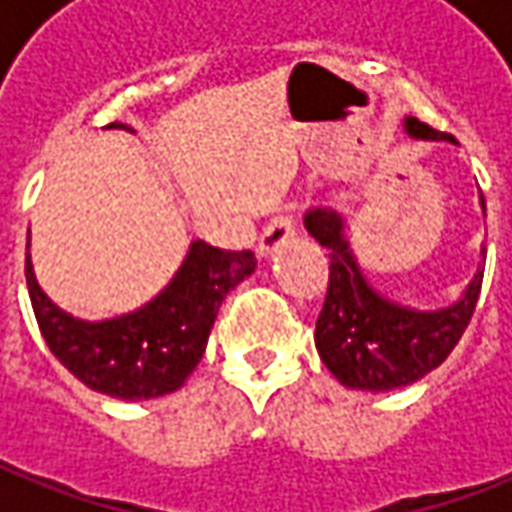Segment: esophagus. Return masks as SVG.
Listing matches in <instances>:
<instances>
[{
	"label": "esophagus",
	"instance_id": "obj_1",
	"mask_svg": "<svg viewBox=\"0 0 512 512\" xmlns=\"http://www.w3.org/2000/svg\"><path fill=\"white\" fill-rule=\"evenodd\" d=\"M294 232H297V221H294V215H277L274 221H269V227L263 229V235H260V243H257V252L260 257H271L283 243H288L294 238Z\"/></svg>",
	"mask_w": 512,
	"mask_h": 512
}]
</instances>
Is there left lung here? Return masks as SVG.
I'll return each instance as SVG.
<instances>
[{"label": "left lung", "instance_id": "left-lung-1", "mask_svg": "<svg viewBox=\"0 0 512 512\" xmlns=\"http://www.w3.org/2000/svg\"><path fill=\"white\" fill-rule=\"evenodd\" d=\"M403 128L415 139L454 142V137L420 123L417 117H406ZM479 204L485 212L482 193ZM305 229L330 252L328 294L316 319L314 342L319 358L339 384L367 392H387L415 384L446 361L474 316L485 274L482 266L476 269L474 280L462 291L460 300L437 311H417L387 300L367 283L344 238V218L339 212L314 207L305 212Z\"/></svg>", "mask_w": 512, "mask_h": 512}]
</instances>
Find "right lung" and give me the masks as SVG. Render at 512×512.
I'll return each instance as SVG.
<instances>
[{
    "mask_svg": "<svg viewBox=\"0 0 512 512\" xmlns=\"http://www.w3.org/2000/svg\"><path fill=\"white\" fill-rule=\"evenodd\" d=\"M109 128H120V123ZM255 266L257 257L249 249L224 252L204 241L190 243L179 271L154 300L103 322H83L61 311L41 291L30 252L24 277L38 330L52 356L95 392L120 401H148L176 392L196 370L221 302Z\"/></svg>",
    "mask_w": 512,
    "mask_h": 512,
    "instance_id": "obj_1",
    "label": "right lung"
}]
</instances>
